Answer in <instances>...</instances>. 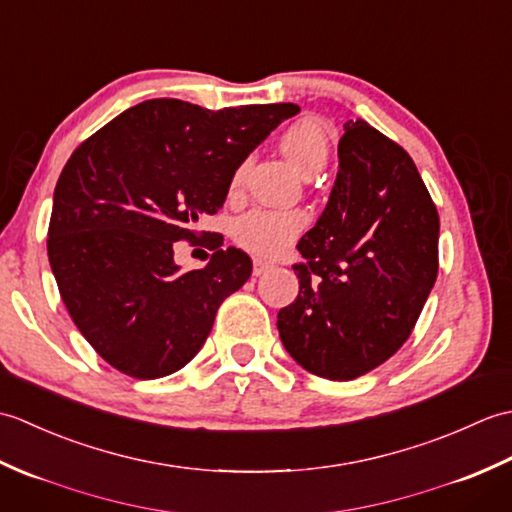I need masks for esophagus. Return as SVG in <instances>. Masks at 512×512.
<instances>
[{
  "label": "esophagus",
  "instance_id": "obj_1",
  "mask_svg": "<svg viewBox=\"0 0 512 512\" xmlns=\"http://www.w3.org/2000/svg\"><path fill=\"white\" fill-rule=\"evenodd\" d=\"M273 268V262H268V259H262V257H257L255 262H253V275L255 277H259V275H264L266 270H270Z\"/></svg>",
  "mask_w": 512,
  "mask_h": 512
}]
</instances>
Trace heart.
<instances>
[{
	"mask_svg": "<svg viewBox=\"0 0 512 512\" xmlns=\"http://www.w3.org/2000/svg\"><path fill=\"white\" fill-rule=\"evenodd\" d=\"M279 147L284 156L299 169L303 176L319 173L330 156V140L321 123L312 118H301L292 123L279 138ZM246 167H237L231 187L237 189L244 180ZM308 215L301 211H253L244 215L235 226L237 244L248 253L262 257H277L295 242L299 233L306 228Z\"/></svg>",
	"mask_w": 512,
	"mask_h": 512,
	"instance_id": "1",
	"label": "heart"
}]
</instances>
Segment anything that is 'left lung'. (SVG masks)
Segmentation results:
<instances>
[{
    "mask_svg": "<svg viewBox=\"0 0 512 512\" xmlns=\"http://www.w3.org/2000/svg\"><path fill=\"white\" fill-rule=\"evenodd\" d=\"M343 129L328 204L297 244L299 295L277 314L288 354L330 380L394 356L438 277V211L411 156L365 121Z\"/></svg>",
    "mask_w": 512,
    "mask_h": 512,
    "instance_id": "1",
    "label": "left lung"
}]
</instances>
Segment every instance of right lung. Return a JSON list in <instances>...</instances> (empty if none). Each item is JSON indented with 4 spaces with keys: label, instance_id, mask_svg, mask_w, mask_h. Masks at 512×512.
<instances>
[{
    "label": "right lung",
    "instance_id": "right-lung-1",
    "mask_svg": "<svg viewBox=\"0 0 512 512\" xmlns=\"http://www.w3.org/2000/svg\"><path fill=\"white\" fill-rule=\"evenodd\" d=\"M295 114V103L213 112L151 99L65 162L52 198L50 268L74 325L118 372L162 378L200 352L253 262L217 244L209 264L184 273L173 244L198 242L195 226L222 209L235 169Z\"/></svg>",
    "mask_w": 512,
    "mask_h": 512
}]
</instances>
